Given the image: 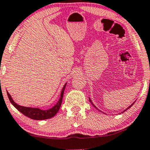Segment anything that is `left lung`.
I'll use <instances>...</instances> for the list:
<instances>
[{
	"label": "left lung",
	"mask_w": 150,
	"mask_h": 150,
	"mask_svg": "<svg viewBox=\"0 0 150 150\" xmlns=\"http://www.w3.org/2000/svg\"><path fill=\"white\" fill-rule=\"evenodd\" d=\"M89 101H90V102H91V104H92V105H93V106H94V107H96V109H98V108H97V107H96V106H95V105H94V104H93V102H92V101H91V100L90 99H89ZM134 102H133V103H132V105H131L129 106V107H128V108H127V109H126L125 110V111H123V112H125V111H126V110H127L128 109H129V108H130L131 107H132V105H134ZM98 110H99V109H98ZM99 111H100V110H99ZM123 112H122V113H123Z\"/></svg>",
	"instance_id": "obj_1"
}]
</instances>
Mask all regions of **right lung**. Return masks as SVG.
Listing matches in <instances>:
<instances>
[{
    "label": "right lung",
    "instance_id": "obj_1",
    "mask_svg": "<svg viewBox=\"0 0 150 150\" xmlns=\"http://www.w3.org/2000/svg\"><path fill=\"white\" fill-rule=\"evenodd\" d=\"M67 83H66L64 85L63 88H62V92H61V96H60L59 100H58L57 103L56 104L54 107L51 108L50 109L48 110H42L39 108H33V107H23V106L18 105L15 102L13 99L11 97L10 94L7 91V96H8L9 101L12 104L13 106L16 108V109L19 111L21 113H22L23 114L28 116L30 118L33 119V120H46V119L51 118L53 116L56 115V113L58 112V111L59 110L60 107H61L62 99H63L64 96V92L65 90L66 85Z\"/></svg>",
    "mask_w": 150,
    "mask_h": 150
}]
</instances>
